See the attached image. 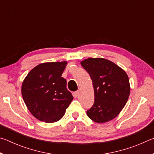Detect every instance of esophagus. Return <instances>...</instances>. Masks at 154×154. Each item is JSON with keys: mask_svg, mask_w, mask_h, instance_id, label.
<instances>
[{"mask_svg": "<svg viewBox=\"0 0 154 154\" xmlns=\"http://www.w3.org/2000/svg\"><path fill=\"white\" fill-rule=\"evenodd\" d=\"M79 91H76V92H75L73 93V96H75V98H76V97H77V96L79 95Z\"/></svg>", "mask_w": 154, "mask_h": 154, "instance_id": "1", "label": "esophagus"}]
</instances>
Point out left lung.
<instances>
[{
    "mask_svg": "<svg viewBox=\"0 0 154 154\" xmlns=\"http://www.w3.org/2000/svg\"><path fill=\"white\" fill-rule=\"evenodd\" d=\"M89 73L94 90V103L87 116L96 123H105L118 116L128 99V77L113 62L90 58L81 62Z\"/></svg>",
    "mask_w": 154,
    "mask_h": 154,
    "instance_id": "obj_1",
    "label": "left lung"
}]
</instances>
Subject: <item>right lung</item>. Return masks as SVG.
Here are the masks:
<instances>
[{"label":"right lung","mask_w":154,"mask_h":154,"mask_svg":"<svg viewBox=\"0 0 154 154\" xmlns=\"http://www.w3.org/2000/svg\"><path fill=\"white\" fill-rule=\"evenodd\" d=\"M67 62H45L28 72L22 94L28 110L38 120L53 123L60 119L73 99L61 77Z\"/></svg>","instance_id":"add662e5"}]
</instances>
